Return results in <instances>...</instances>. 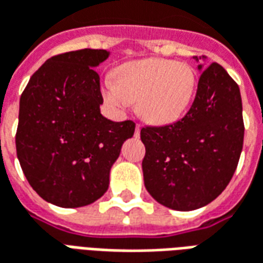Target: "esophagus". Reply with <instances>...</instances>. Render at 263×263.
<instances>
[{
  "mask_svg": "<svg viewBox=\"0 0 263 263\" xmlns=\"http://www.w3.org/2000/svg\"><path fill=\"white\" fill-rule=\"evenodd\" d=\"M135 135H136V136H139V135H140V124H137V126H136V132H135Z\"/></svg>",
  "mask_w": 263,
  "mask_h": 263,
  "instance_id": "1",
  "label": "esophagus"
}]
</instances>
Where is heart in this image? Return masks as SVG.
I'll list each match as a JSON object with an SVG mask.
<instances>
[{"label": "heart", "mask_w": 263, "mask_h": 263, "mask_svg": "<svg viewBox=\"0 0 263 263\" xmlns=\"http://www.w3.org/2000/svg\"><path fill=\"white\" fill-rule=\"evenodd\" d=\"M197 75L182 62L144 59L123 65L115 79L103 82L102 95L115 109H126L137 102V113L153 124L180 120L194 99Z\"/></svg>", "instance_id": "b5f03b06"}]
</instances>
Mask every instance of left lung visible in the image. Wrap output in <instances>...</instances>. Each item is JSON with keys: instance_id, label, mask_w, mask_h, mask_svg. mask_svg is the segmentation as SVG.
<instances>
[{"instance_id": "1", "label": "left lung", "mask_w": 263, "mask_h": 263, "mask_svg": "<svg viewBox=\"0 0 263 263\" xmlns=\"http://www.w3.org/2000/svg\"><path fill=\"white\" fill-rule=\"evenodd\" d=\"M243 132L239 87L221 65L212 62L201 72L194 102L181 120L141 128L147 191L177 211L210 204L235 173Z\"/></svg>"}]
</instances>
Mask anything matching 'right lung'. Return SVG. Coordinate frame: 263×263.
Segmentation results:
<instances>
[{"mask_svg": "<svg viewBox=\"0 0 263 263\" xmlns=\"http://www.w3.org/2000/svg\"><path fill=\"white\" fill-rule=\"evenodd\" d=\"M107 57L105 49L55 55L21 95L16 156L31 187L58 206L89 205L105 194L111 165L135 133V122H111L100 113L95 66Z\"/></svg>", "mask_w": 263, "mask_h": 263, "instance_id": "right-lung-1", "label": "right lung"}]
</instances>
